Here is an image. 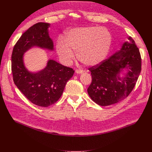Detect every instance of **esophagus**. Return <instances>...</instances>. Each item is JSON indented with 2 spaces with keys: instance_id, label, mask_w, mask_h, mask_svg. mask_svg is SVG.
<instances>
[{
  "instance_id": "34e87169",
  "label": "esophagus",
  "mask_w": 152,
  "mask_h": 152,
  "mask_svg": "<svg viewBox=\"0 0 152 152\" xmlns=\"http://www.w3.org/2000/svg\"><path fill=\"white\" fill-rule=\"evenodd\" d=\"M75 72H76V73H77V74H81V73H84V71L81 70H76Z\"/></svg>"
}]
</instances>
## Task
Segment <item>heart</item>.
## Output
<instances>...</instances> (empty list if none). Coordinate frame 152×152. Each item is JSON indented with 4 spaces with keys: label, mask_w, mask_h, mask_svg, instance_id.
Segmentation results:
<instances>
[{
    "label": "heart",
    "mask_w": 152,
    "mask_h": 152,
    "mask_svg": "<svg viewBox=\"0 0 152 152\" xmlns=\"http://www.w3.org/2000/svg\"><path fill=\"white\" fill-rule=\"evenodd\" d=\"M112 35L107 28L86 26L73 28L59 40L56 50L61 61L68 65L75 58L88 66L102 63L107 57L112 44Z\"/></svg>",
    "instance_id": "heart-1"
}]
</instances>
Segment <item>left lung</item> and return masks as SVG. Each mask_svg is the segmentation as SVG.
Listing matches in <instances>:
<instances>
[{
	"mask_svg": "<svg viewBox=\"0 0 152 152\" xmlns=\"http://www.w3.org/2000/svg\"><path fill=\"white\" fill-rule=\"evenodd\" d=\"M117 52L99 65L90 68L92 82L87 93L100 106H109L131 93L141 70L140 50L131 37Z\"/></svg>",
	"mask_w": 152,
	"mask_h": 152,
	"instance_id": "8db88e82",
	"label": "left lung"
}]
</instances>
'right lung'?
Listing matches in <instances>:
<instances>
[{
    "label": "right lung",
    "mask_w": 152,
    "mask_h": 152,
    "mask_svg": "<svg viewBox=\"0 0 152 152\" xmlns=\"http://www.w3.org/2000/svg\"><path fill=\"white\" fill-rule=\"evenodd\" d=\"M47 23H37L23 34L13 48L11 70L13 80L19 90L36 105L48 107L60 98L67 82L74 73L72 68L63 66L54 59H48L42 70L31 72L24 63V54L31 48L53 51Z\"/></svg>",
    "instance_id": "obj_1"
}]
</instances>
